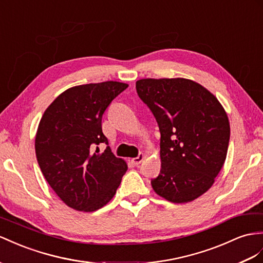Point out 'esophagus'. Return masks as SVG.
<instances>
[{"label":"esophagus","instance_id":"1","mask_svg":"<svg viewBox=\"0 0 263 263\" xmlns=\"http://www.w3.org/2000/svg\"><path fill=\"white\" fill-rule=\"evenodd\" d=\"M143 159H144V154L143 153H140L137 158L132 159V162H133L134 165H138V164H140L141 162H142Z\"/></svg>","mask_w":263,"mask_h":263}]
</instances>
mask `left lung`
<instances>
[{
	"mask_svg": "<svg viewBox=\"0 0 263 263\" xmlns=\"http://www.w3.org/2000/svg\"><path fill=\"white\" fill-rule=\"evenodd\" d=\"M136 87L161 133L153 190L173 203L193 201L212 186L227 158L230 123L223 106L187 79H142Z\"/></svg>",
	"mask_w": 263,
	"mask_h": 263,
	"instance_id": "1",
	"label": "left lung"
}]
</instances>
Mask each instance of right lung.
I'll list each match as a JSON object with an SVG mask.
<instances>
[{"label":"right lung","instance_id":"right-lung-1","mask_svg":"<svg viewBox=\"0 0 263 263\" xmlns=\"http://www.w3.org/2000/svg\"><path fill=\"white\" fill-rule=\"evenodd\" d=\"M126 87L117 81L73 86L53 101L40 121L35 137L40 169L74 210L92 212L104 206L127 170L110 146L102 153L98 146L109 144L102 132L103 113Z\"/></svg>","mask_w":263,"mask_h":263}]
</instances>
